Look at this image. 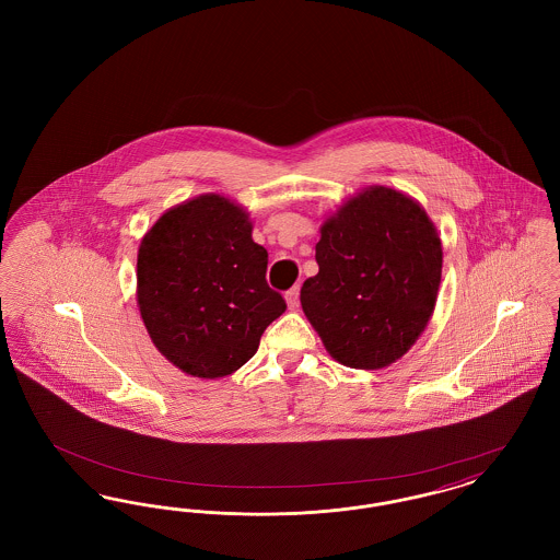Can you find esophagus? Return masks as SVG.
<instances>
[{
    "instance_id": "obj_1",
    "label": "esophagus",
    "mask_w": 560,
    "mask_h": 560,
    "mask_svg": "<svg viewBox=\"0 0 560 560\" xmlns=\"http://www.w3.org/2000/svg\"><path fill=\"white\" fill-rule=\"evenodd\" d=\"M285 300H288V306H290V308H295L298 302H300V288L295 285L290 292L285 293Z\"/></svg>"
}]
</instances>
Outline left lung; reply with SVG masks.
Returning <instances> with one entry per match:
<instances>
[{
  "instance_id": "1",
  "label": "left lung",
  "mask_w": 560,
  "mask_h": 560,
  "mask_svg": "<svg viewBox=\"0 0 560 560\" xmlns=\"http://www.w3.org/2000/svg\"><path fill=\"white\" fill-rule=\"evenodd\" d=\"M315 249L319 272L300 302L329 354L354 370L395 363L424 331L441 283L427 212L399 190L368 188L323 224Z\"/></svg>"
}]
</instances>
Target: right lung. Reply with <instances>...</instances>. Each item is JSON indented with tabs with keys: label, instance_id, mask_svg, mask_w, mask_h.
<instances>
[{
	"label": "right lung",
	"instance_id": "right-lung-1",
	"mask_svg": "<svg viewBox=\"0 0 560 560\" xmlns=\"http://www.w3.org/2000/svg\"><path fill=\"white\" fill-rule=\"evenodd\" d=\"M247 213L201 195L161 215L138 249V306L161 354L195 377L247 363L285 308Z\"/></svg>",
	"mask_w": 560,
	"mask_h": 560
}]
</instances>
